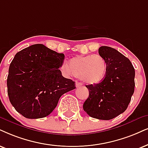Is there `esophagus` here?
Returning <instances> with one entry per match:
<instances>
[{
    "instance_id": "1",
    "label": "esophagus",
    "mask_w": 148,
    "mask_h": 148,
    "mask_svg": "<svg viewBox=\"0 0 148 148\" xmlns=\"http://www.w3.org/2000/svg\"><path fill=\"white\" fill-rule=\"evenodd\" d=\"M82 85H83V84H82L81 83H80V82H76V87H81Z\"/></svg>"
}]
</instances>
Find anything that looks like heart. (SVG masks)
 Returning a JSON list of instances; mask_svg holds the SVG:
<instances>
[{"mask_svg":"<svg viewBox=\"0 0 148 148\" xmlns=\"http://www.w3.org/2000/svg\"><path fill=\"white\" fill-rule=\"evenodd\" d=\"M62 68L69 74L79 77L89 85L100 83L105 77L107 65L102 56L79 55L72 58L69 65L64 64Z\"/></svg>","mask_w":148,"mask_h":148,"instance_id":"b5f03b06","label":"heart"}]
</instances>
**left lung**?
I'll list each match as a JSON object with an SVG mask.
<instances>
[{
    "mask_svg": "<svg viewBox=\"0 0 148 148\" xmlns=\"http://www.w3.org/2000/svg\"><path fill=\"white\" fill-rule=\"evenodd\" d=\"M98 53L105 60L107 70L100 83L86 85L89 97L83 109L90 117L109 120L124 113L134 91L135 71L128 58L108 46H101Z\"/></svg>",
    "mask_w": 148,
    "mask_h": 148,
    "instance_id": "1",
    "label": "left lung"
}]
</instances>
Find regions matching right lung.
<instances>
[{
  "mask_svg": "<svg viewBox=\"0 0 148 148\" xmlns=\"http://www.w3.org/2000/svg\"><path fill=\"white\" fill-rule=\"evenodd\" d=\"M64 58L43 44L17 52L7 85L9 101L18 113L29 119L46 117L63 94L75 89V82L63 77L59 70Z\"/></svg>",
  "mask_w": 148,
  "mask_h": 148,
  "instance_id": "1",
  "label": "right lung"
}]
</instances>
